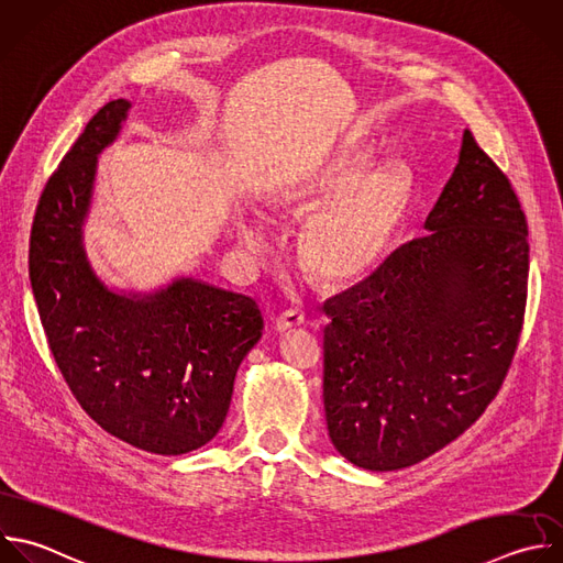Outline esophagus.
<instances>
[{"instance_id":"34e87169","label":"esophagus","mask_w":563,"mask_h":563,"mask_svg":"<svg viewBox=\"0 0 563 563\" xmlns=\"http://www.w3.org/2000/svg\"><path fill=\"white\" fill-rule=\"evenodd\" d=\"M301 323H303V312L301 310H286L275 319V330L286 332V330H292Z\"/></svg>"}]
</instances>
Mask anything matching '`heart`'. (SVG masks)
<instances>
[{
  "mask_svg": "<svg viewBox=\"0 0 563 563\" xmlns=\"http://www.w3.org/2000/svg\"><path fill=\"white\" fill-rule=\"evenodd\" d=\"M411 198V178L398 163L369 169L361 150H343L286 183L275 205L286 211L323 207L303 229L299 257L323 284L339 286L367 275L391 244ZM249 244L260 242L253 224L242 227Z\"/></svg>",
  "mask_w": 563,
  "mask_h": 563,
  "instance_id": "b5f03b06",
  "label": "heart"
}]
</instances>
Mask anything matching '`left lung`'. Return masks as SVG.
Instances as JSON below:
<instances>
[{"instance_id": "1", "label": "left lung", "mask_w": 563, "mask_h": 563, "mask_svg": "<svg viewBox=\"0 0 563 563\" xmlns=\"http://www.w3.org/2000/svg\"><path fill=\"white\" fill-rule=\"evenodd\" d=\"M424 231L323 303L328 433L367 471L411 466L464 433L499 391L523 323L526 218L468 130Z\"/></svg>"}]
</instances>
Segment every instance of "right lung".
<instances>
[{"label": "right lung", "mask_w": 563, "mask_h": 563, "mask_svg": "<svg viewBox=\"0 0 563 563\" xmlns=\"http://www.w3.org/2000/svg\"><path fill=\"white\" fill-rule=\"evenodd\" d=\"M132 103L103 106L51 176L31 233V284L53 356L88 416L150 453L180 455L222 427L240 363L260 341L257 303L194 277L150 295L110 290L84 222L99 154Z\"/></svg>", "instance_id": "add662e5"}]
</instances>
